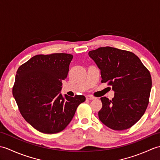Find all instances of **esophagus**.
<instances>
[{"instance_id": "1", "label": "esophagus", "mask_w": 160, "mask_h": 160, "mask_svg": "<svg viewBox=\"0 0 160 160\" xmlns=\"http://www.w3.org/2000/svg\"><path fill=\"white\" fill-rule=\"evenodd\" d=\"M86 98H87V99H88V100H95V99H96V98L93 97V96H90V95H87Z\"/></svg>"}]
</instances>
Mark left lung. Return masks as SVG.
I'll list each match as a JSON object with an SVG mask.
<instances>
[{
  "label": "left lung",
  "instance_id": "obj_1",
  "mask_svg": "<svg viewBox=\"0 0 160 160\" xmlns=\"http://www.w3.org/2000/svg\"><path fill=\"white\" fill-rule=\"evenodd\" d=\"M88 54L100 70L102 82H108L115 93L112 100L100 98V120L113 130L131 127L147 108L152 87L150 73L135 54L127 51L106 47Z\"/></svg>",
  "mask_w": 160,
  "mask_h": 160
}]
</instances>
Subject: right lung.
Instances as JSON below:
<instances>
[{
  "instance_id": "right-lung-1",
  "label": "right lung",
  "mask_w": 160,
  "mask_h": 160,
  "mask_svg": "<svg viewBox=\"0 0 160 160\" xmlns=\"http://www.w3.org/2000/svg\"><path fill=\"white\" fill-rule=\"evenodd\" d=\"M73 56L68 53L36 55L17 71L13 96L24 119L43 133L62 131L70 123L84 96H62Z\"/></svg>"
}]
</instances>
